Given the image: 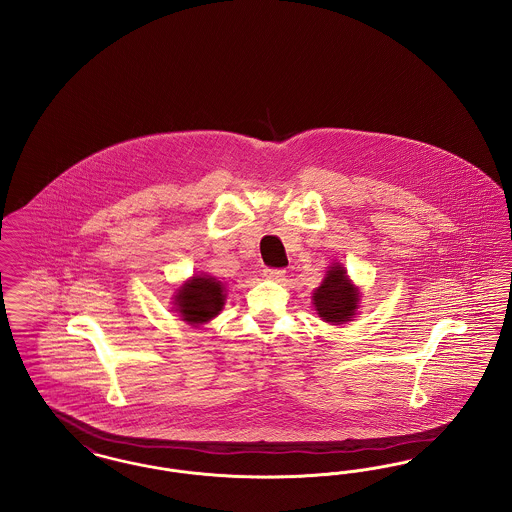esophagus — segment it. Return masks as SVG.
Listing matches in <instances>:
<instances>
[{"mask_svg":"<svg viewBox=\"0 0 512 512\" xmlns=\"http://www.w3.org/2000/svg\"><path fill=\"white\" fill-rule=\"evenodd\" d=\"M284 274H286V270L284 268H265V276L270 278V280H282L284 278Z\"/></svg>","mask_w":512,"mask_h":512,"instance_id":"1","label":"esophagus"}]
</instances>
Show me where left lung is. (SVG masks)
<instances>
[{"label":"left lung","instance_id":"1","mask_svg":"<svg viewBox=\"0 0 512 512\" xmlns=\"http://www.w3.org/2000/svg\"><path fill=\"white\" fill-rule=\"evenodd\" d=\"M359 299V288L349 280L347 270L340 263L328 268L322 284L313 293V305L318 317L330 324H343L355 317Z\"/></svg>","mask_w":512,"mask_h":512}]
</instances>
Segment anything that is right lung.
<instances>
[{"label":"right lung","mask_w":512,"mask_h":512,"mask_svg":"<svg viewBox=\"0 0 512 512\" xmlns=\"http://www.w3.org/2000/svg\"><path fill=\"white\" fill-rule=\"evenodd\" d=\"M224 299V286L217 278L195 274L176 290L174 305L182 320L192 326H199L219 315L224 307Z\"/></svg>","instance_id":"obj_1"}]
</instances>
